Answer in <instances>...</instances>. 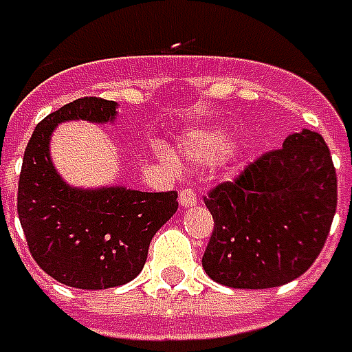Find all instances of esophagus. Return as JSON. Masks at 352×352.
<instances>
[{
	"label": "esophagus",
	"instance_id": "1",
	"mask_svg": "<svg viewBox=\"0 0 352 352\" xmlns=\"http://www.w3.org/2000/svg\"><path fill=\"white\" fill-rule=\"evenodd\" d=\"M178 201H180V206L182 208H192V206H196L197 204V194L194 190H182L180 192V197H178Z\"/></svg>",
	"mask_w": 352,
	"mask_h": 352
}]
</instances>
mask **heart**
I'll return each mask as SVG.
<instances>
[{"instance_id": "heart-1", "label": "heart", "mask_w": 352, "mask_h": 352, "mask_svg": "<svg viewBox=\"0 0 352 352\" xmlns=\"http://www.w3.org/2000/svg\"><path fill=\"white\" fill-rule=\"evenodd\" d=\"M233 146V135L223 129H211L192 135L182 144V153L188 160L197 164H213L221 160Z\"/></svg>"}]
</instances>
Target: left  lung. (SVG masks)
Segmentation results:
<instances>
[{
	"label": "left lung",
	"instance_id": "8db88e82",
	"mask_svg": "<svg viewBox=\"0 0 352 352\" xmlns=\"http://www.w3.org/2000/svg\"><path fill=\"white\" fill-rule=\"evenodd\" d=\"M206 206L215 225L201 264L211 280L247 290L288 284L314 264L331 229V153L319 133L302 129L215 186Z\"/></svg>",
	"mask_w": 352,
	"mask_h": 352
}]
</instances>
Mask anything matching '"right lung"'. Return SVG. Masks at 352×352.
I'll return each instance as SVG.
<instances>
[{"label":"right lung","mask_w":352,"mask_h":352,"mask_svg":"<svg viewBox=\"0 0 352 352\" xmlns=\"http://www.w3.org/2000/svg\"><path fill=\"white\" fill-rule=\"evenodd\" d=\"M117 103L80 98L47 116L25 148L17 213L36 264L60 284L105 290L131 282L144 266L155 233L178 210L176 192H139L125 186L74 188L50 158L58 123H111Z\"/></svg>","instance_id":"1"}]
</instances>
